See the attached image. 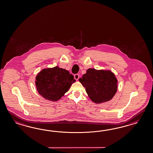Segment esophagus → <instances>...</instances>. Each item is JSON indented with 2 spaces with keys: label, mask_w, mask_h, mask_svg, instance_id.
I'll list each match as a JSON object with an SVG mask.
<instances>
[{
  "label": "esophagus",
  "mask_w": 153,
  "mask_h": 153,
  "mask_svg": "<svg viewBox=\"0 0 153 153\" xmlns=\"http://www.w3.org/2000/svg\"><path fill=\"white\" fill-rule=\"evenodd\" d=\"M79 76L78 74H75L74 75V78H75L76 80H78V79H79Z\"/></svg>",
  "instance_id": "esophagus-1"
}]
</instances>
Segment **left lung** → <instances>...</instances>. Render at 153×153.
Here are the masks:
<instances>
[{
  "label": "left lung",
  "instance_id": "obj_1",
  "mask_svg": "<svg viewBox=\"0 0 153 153\" xmlns=\"http://www.w3.org/2000/svg\"><path fill=\"white\" fill-rule=\"evenodd\" d=\"M79 81L85 87L90 99L96 103L111 100L117 91L118 81L109 70L89 68Z\"/></svg>",
  "mask_w": 153,
  "mask_h": 153
}]
</instances>
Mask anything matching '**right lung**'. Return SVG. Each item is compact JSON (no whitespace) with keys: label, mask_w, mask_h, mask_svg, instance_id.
<instances>
[{"label":"right lung","mask_w":153,"mask_h":153,"mask_svg":"<svg viewBox=\"0 0 153 153\" xmlns=\"http://www.w3.org/2000/svg\"><path fill=\"white\" fill-rule=\"evenodd\" d=\"M76 81L74 76L58 66L41 70L36 77L37 92L45 99L57 101L66 93Z\"/></svg>","instance_id":"1"}]
</instances>
